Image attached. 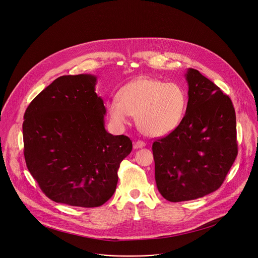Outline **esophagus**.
<instances>
[{"instance_id": "obj_1", "label": "esophagus", "mask_w": 258, "mask_h": 258, "mask_svg": "<svg viewBox=\"0 0 258 258\" xmlns=\"http://www.w3.org/2000/svg\"><path fill=\"white\" fill-rule=\"evenodd\" d=\"M146 146V143L143 142V141H137L135 144H134V148L135 149H140V148H143V147Z\"/></svg>"}]
</instances>
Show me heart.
<instances>
[{
  "instance_id": "heart-1",
  "label": "heart",
  "mask_w": 258,
  "mask_h": 258,
  "mask_svg": "<svg viewBox=\"0 0 258 258\" xmlns=\"http://www.w3.org/2000/svg\"><path fill=\"white\" fill-rule=\"evenodd\" d=\"M186 105V94L178 85L139 79L119 91L118 100L108 101L107 110L116 125L127 124L132 115L143 134L162 137L179 125Z\"/></svg>"
}]
</instances>
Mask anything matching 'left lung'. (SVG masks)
Masks as SVG:
<instances>
[{
  "instance_id": "8db88e82",
  "label": "left lung",
  "mask_w": 258,
  "mask_h": 258,
  "mask_svg": "<svg viewBox=\"0 0 258 258\" xmlns=\"http://www.w3.org/2000/svg\"><path fill=\"white\" fill-rule=\"evenodd\" d=\"M179 125L152 145L155 180L170 202L201 198L224 182L237 154L236 113L229 96L193 68Z\"/></svg>"
}]
</instances>
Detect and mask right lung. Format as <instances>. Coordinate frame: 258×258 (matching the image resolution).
<instances>
[{
	"mask_svg": "<svg viewBox=\"0 0 258 258\" xmlns=\"http://www.w3.org/2000/svg\"><path fill=\"white\" fill-rule=\"evenodd\" d=\"M93 75L56 79L28 105L22 124L26 166L48 198L98 207L115 192L126 136L105 130L106 108Z\"/></svg>",
	"mask_w": 258,
	"mask_h": 258,
	"instance_id": "obj_1",
	"label": "right lung"
}]
</instances>
